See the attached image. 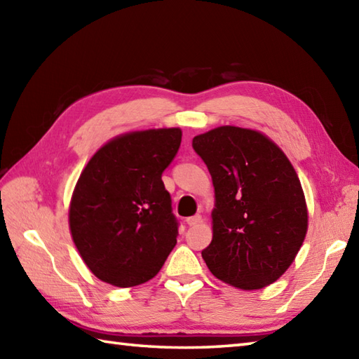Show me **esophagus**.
Wrapping results in <instances>:
<instances>
[{
  "instance_id": "34e87169",
  "label": "esophagus",
  "mask_w": 359,
  "mask_h": 359,
  "mask_svg": "<svg viewBox=\"0 0 359 359\" xmlns=\"http://www.w3.org/2000/svg\"><path fill=\"white\" fill-rule=\"evenodd\" d=\"M201 222H202V216H201V215H197V216H193V217H188V219H187V224H188L189 226H194V225L201 224Z\"/></svg>"
}]
</instances>
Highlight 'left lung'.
Segmentation results:
<instances>
[{
  "mask_svg": "<svg viewBox=\"0 0 359 359\" xmlns=\"http://www.w3.org/2000/svg\"><path fill=\"white\" fill-rule=\"evenodd\" d=\"M193 148L215 187L205 264L236 288L273 284L293 264L309 228L306 196L292 162L270 137L230 125L196 135Z\"/></svg>",
  "mask_w": 359,
  "mask_h": 359,
  "instance_id": "8db88e82",
  "label": "left lung"
}]
</instances>
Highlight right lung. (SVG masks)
Listing matches in <instances>:
<instances>
[{
    "mask_svg": "<svg viewBox=\"0 0 359 359\" xmlns=\"http://www.w3.org/2000/svg\"><path fill=\"white\" fill-rule=\"evenodd\" d=\"M180 142V128L125 133L83 168L69 203V230L83 262L106 284H144L177 243L162 172Z\"/></svg>",
    "mask_w": 359,
    "mask_h": 359,
    "instance_id": "obj_1",
    "label": "right lung"
}]
</instances>
